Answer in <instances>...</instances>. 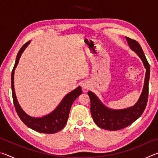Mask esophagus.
Masks as SVG:
<instances>
[{
    "label": "esophagus",
    "instance_id": "1",
    "mask_svg": "<svg viewBox=\"0 0 158 158\" xmlns=\"http://www.w3.org/2000/svg\"><path fill=\"white\" fill-rule=\"evenodd\" d=\"M89 87H90L89 85L87 84H83V85H82V88L84 89H89Z\"/></svg>",
    "mask_w": 158,
    "mask_h": 158
}]
</instances>
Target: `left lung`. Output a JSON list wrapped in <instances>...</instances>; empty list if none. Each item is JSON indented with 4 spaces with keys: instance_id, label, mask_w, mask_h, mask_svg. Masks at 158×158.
I'll list each match as a JSON object with an SVG mask.
<instances>
[{
    "instance_id": "1",
    "label": "left lung",
    "mask_w": 158,
    "mask_h": 158,
    "mask_svg": "<svg viewBox=\"0 0 158 158\" xmlns=\"http://www.w3.org/2000/svg\"><path fill=\"white\" fill-rule=\"evenodd\" d=\"M126 40L130 47L142 60L146 69L143 91L139 100L135 106L121 110H112L105 107L94 93L90 91L88 92L90 100V112L93 121L98 127L102 129L114 131L129 126L142 115L148 102L150 65L139 42L128 37H126Z\"/></svg>"
}]
</instances>
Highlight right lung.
<instances>
[{
  "label": "right lung",
  "instance_id": "obj_1",
  "mask_svg": "<svg viewBox=\"0 0 158 158\" xmlns=\"http://www.w3.org/2000/svg\"><path fill=\"white\" fill-rule=\"evenodd\" d=\"M30 43V41L26 42L21 48L19 52L17 53V58H16L15 64L12 71L11 76V85H12V93L13 102L16 109V111L18 114L19 117L22 121L26 126L31 128L36 132L40 133L47 134H53L58 132L63 129L66 125L68 121L69 111L74 101L76 100L77 97L81 94V89L79 86L73 91L68 93L63 100L61 101L60 105L58 107L53 111L52 113L45 116L42 118H33L29 116L23 111L19 105L17 98H16L15 89H14V73L15 68L17 67L21 53L23 52L28 44Z\"/></svg>",
  "mask_w": 158,
  "mask_h": 158
}]
</instances>
